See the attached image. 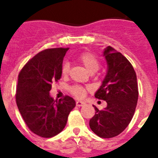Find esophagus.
Listing matches in <instances>:
<instances>
[{
    "instance_id": "obj_1",
    "label": "esophagus",
    "mask_w": 158,
    "mask_h": 158,
    "mask_svg": "<svg viewBox=\"0 0 158 158\" xmlns=\"http://www.w3.org/2000/svg\"><path fill=\"white\" fill-rule=\"evenodd\" d=\"M84 102H80V101L76 102L77 106H84Z\"/></svg>"
}]
</instances>
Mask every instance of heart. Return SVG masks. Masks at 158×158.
Returning a JSON list of instances; mask_svg holds the SVG:
<instances>
[{
  "label": "heart",
  "mask_w": 158,
  "mask_h": 158,
  "mask_svg": "<svg viewBox=\"0 0 158 158\" xmlns=\"http://www.w3.org/2000/svg\"><path fill=\"white\" fill-rule=\"evenodd\" d=\"M79 63L90 73L94 74L96 73L99 69L100 64L98 58L94 56L93 53L84 52L81 54L79 57ZM69 72V64L64 63L62 66L61 73L63 76H67ZM70 92L74 97L78 98H83L86 94V89L79 85H74L70 88Z\"/></svg>",
  "instance_id": "1"
}]
</instances>
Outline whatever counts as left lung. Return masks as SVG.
I'll list each match as a JSON object with an SVG mask.
<instances>
[{
  "instance_id": "obj_1",
  "label": "left lung",
  "mask_w": 158,
  "mask_h": 158,
  "mask_svg": "<svg viewBox=\"0 0 158 158\" xmlns=\"http://www.w3.org/2000/svg\"><path fill=\"white\" fill-rule=\"evenodd\" d=\"M107 71L95 98L106 102L107 106L96 113L89 126L94 134L104 139L120 135L127 127L135 114L139 91L137 77L132 64L120 52L111 47L104 49Z\"/></svg>"
}]
</instances>
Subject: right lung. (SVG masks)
<instances>
[{
	"mask_svg": "<svg viewBox=\"0 0 158 158\" xmlns=\"http://www.w3.org/2000/svg\"><path fill=\"white\" fill-rule=\"evenodd\" d=\"M68 50L46 49L33 56L19 74L17 106L29 130L43 138L54 137L61 132L76 105L69 96L54 100L50 95L52 83L61 78L63 59Z\"/></svg>",
	"mask_w": 158,
	"mask_h": 158,
	"instance_id": "right-lung-1",
	"label": "right lung"
}]
</instances>
